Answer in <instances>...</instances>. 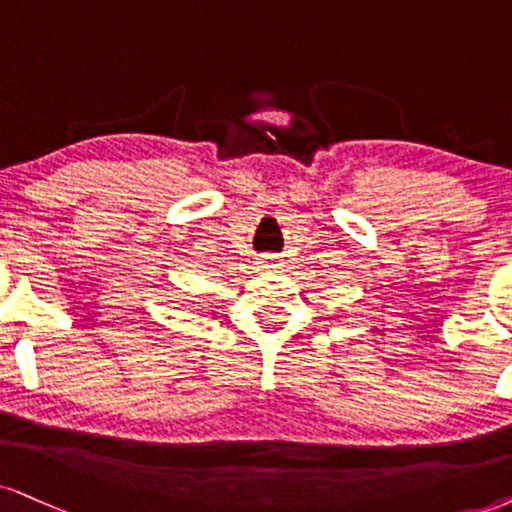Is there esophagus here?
<instances>
[{
  "label": "esophagus",
  "instance_id": "esophagus-1",
  "mask_svg": "<svg viewBox=\"0 0 512 512\" xmlns=\"http://www.w3.org/2000/svg\"><path fill=\"white\" fill-rule=\"evenodd\" d=\"M257 269L276 271L281 269V260H278V255H274V252H267V255H260V260H257Z\"/></svg>",
  "mask_w": 512,
  "mask_h": 512
}]
</instances>
